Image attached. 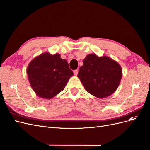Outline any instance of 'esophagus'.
<instances>
[{
  "instance_id": "34e87169",
  "label": "esophagus",
  "mask_w": 150,
  "mask_h": 150,
  "mask_svg": "<svg viewBox=\"0 0 150 150\" xmlns=\"http://www.w3.org/2000/svg\"><path fill=\"white\" fill-rule=\"evenodd\" d=\"M74 74L75 76L78 75V69L74 70Z\"/></svg>"
}]
</instances>
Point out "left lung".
Returning a JSON list of instances; mask_svg holds the SVG:
<instances>
[{
    "label": "left lung",
    "instance_id": "1",
    "mask_svg": "<svg viewBox=\"0 0 150 150\" xmlns=\"http://www.w3.org/2000/svg\"><path fill=\"white\" fill-rule=\"evenodd\" d=\"M78 77L86 91L93 96L103 99L114 93L120 85L122 72L120 65L108 56L95 54L86 56Z\"/></svg>",
    "mask_w": 150,
    "mask_h": 150
}]
</instances>
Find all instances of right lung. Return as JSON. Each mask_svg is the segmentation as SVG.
<instances>
[{"label": "right lung", "instance_id": "right-lung-1", "mask_svg": "<svg viewBox=\"0 0 150 150\" xmlns=\"http://www.w3.org/2000/svg\"><path fill=\"white\" fill-rule=\"evenodd\" d=\"M30 85L39 97L51 99L64 89L73 72L61 55L44 52L30 61L27 68Z\"/></svg>", "mask_w": 150, "mask_h": 150}]
</instances>
